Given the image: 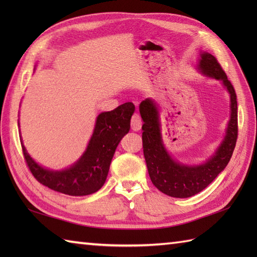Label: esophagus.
I'll list each match as a JSON object with an SVG mask.
<instances>
[{"instance_id": "34e87169", "label": "esophagus", "mask_w": 257, "mask_h": 257, "mask_svg": "<svg viewBox=\"0 0 257 257\" xmlns=\"http://www.w3.org/2000/svg\"><path fill=\"white\" fill-rule=\"evenodd\" d=\"M130 124H132V129L134 130V132H138V130L141 129L143 121H141V118L139 114L134 113V116L132 117V121H130Z\"/></svg>"}]
</instances>
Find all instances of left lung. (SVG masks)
Instances as JSON below:
<instances>
[{
  "label": "left lung",
  "instance_id": "obj_1",
  "mask_svg": "<svg viewBox=\"0 0 257 257\" xmlns=\"http://www.w3.org/2000/svg\"><path fill=\"white\" fill-rule=\"evenodd\" d=\"M199 72L221 80L230 94V121L225 137L214 154L201 165H183L174 160L166 149L161 135L159 106L147 98L139 106L143 124L144 155L149 177L155 187L173 198H190L204 190L219 173L224 170L233 155L237 139V101L231 81L217 59L210 53L202 52L198 64Z\"/></svg>",
  "mask_w": 257,
  "mask_h": 257
}]
</instances>
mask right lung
Returning <instances> with one entry per match:
<instances>
[{"instance_id": "right-lung-1", "label": "right lung", "mask_w": 257, "mask_h": 257, "mask_svg": "<svg viewBox=\"0 0 257 257\" xmlns=\"http://www.w3.org/2000/svg\"><path fill=\"white\" fill-rule=\"evenodd\" d=\"M135 111L133 102H125L98 114L88 146L74 165L63 170H51L31 158L22 143L25 161L38 182L57 192L83 196L97 192L105 183L109 167L120 140L129 133Z\"/></svg>"}]
</instances>
